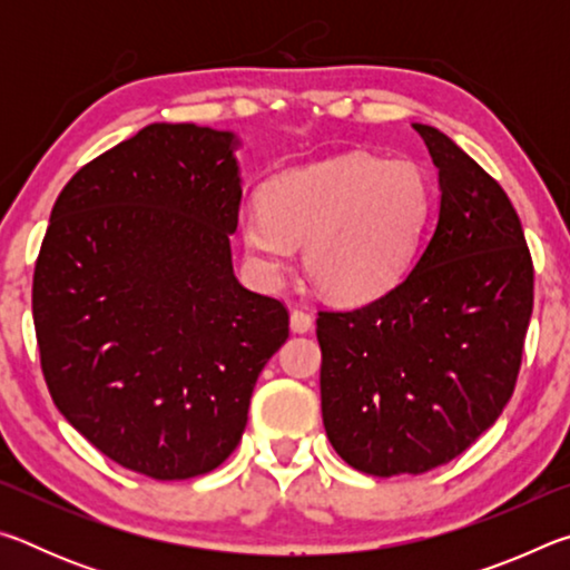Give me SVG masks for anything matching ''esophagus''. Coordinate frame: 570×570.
Returning a JSON list of instances; mask_svg holds the SVG:
<instances>
[{"mask_svg":"<svg viewBox=\"0 0 570 570\" xmlns=\"http://www.w3.org/2000/svg\"><path fill=\"white\" fill-rule=\"evenodd\" d=\"M292 332H296V334H306L308 330H312V324H314V320H312V314H306L304 308H294L292 312Z\"/></svg>","mask_w":570,"mask_h":570,"instance_id":"34e87169","label":"esophagus"}]
</instances>
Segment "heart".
I'll return each mask as SVG.
<instances>
[{"instance_id":"b5f03b06","label":"heart","mask_w":570,"mask_h":570,"mask_svg":"<svg viewBox=\"0 0 570 570\" xmlns=\"http://www.w3.org/2000/svg\"><path fill=\"white\" fill-rule=\"evenodd\" d=\"M262 204L240 216L256 272L276 278L292 244H304L312 284L332 302L362 304L407 272L428 228L432 190L410 160L346 153L268 180Z\"/></svg>"}]
</instances>
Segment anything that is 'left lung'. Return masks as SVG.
Here are the masks:
<instances>
[{
    "label": "left lung",
    "instance_id": "1",
    "mask_svg": "<svg viewBox=\"0 0 570 570\" xmlns=\"http://www.w3.org/2000/svg\"><path fill=\"white\" fill-rule=\"evenodd\" d=\"M440 176V214L402 282L320 312L322 417L366 475H420L465 452L513 397L533 262L505 190L445 132L412 125Z\"/></svg>",
    "mask_w": 570,
    "mask_h": 570
}]
</instances>
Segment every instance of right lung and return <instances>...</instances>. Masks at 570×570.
Returning <instances> with one entry per match:
<instances>
[{
	"label": "right lung",
	"mask_w": 570,
	"mask_h": 570,
	"mask_svg": "<svg viewBox=\"0 0 570 570\" xmlns=\"http://www.w3.org/2000/svg\"><path fill=\"white\" fill-rule=\"evenodd\" d=\"M228 130L153 122L57 196L32 316L57 410L102 455L186 480L236 450L288 336L278 298L230 264L240 178Z\"/></svg>",
	"instance_id": "1"
}]
</instances>
